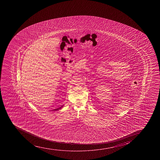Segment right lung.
<instances>
[{"label":"right lung","instance_id":"obj_1","mask_svg":"<svg viewBox=\"0 0 160 160\" xmlns=\"http://www.w3.org/2000/svg\"><path fill=\"white\" fill-rule=\"evenodd\" d=\"M63 105H62V106H61V107H60V108H56V109H53V110H52V111H58V110H59V109H61L62 108H63Z\"/></svg>","mask_w":160,"mask_h":160}]
</instances>
